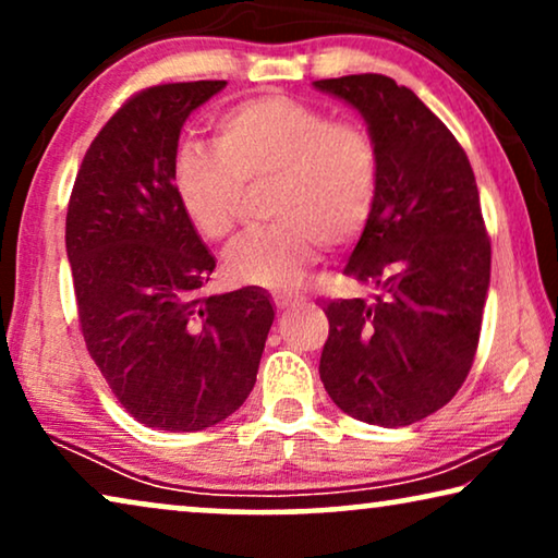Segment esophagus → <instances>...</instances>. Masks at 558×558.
<instances>
[{
    "label": "esophagus",
    "instance_id": "34e87169",
    "mask_svg": "<svg viewBox=\"0 0 558 558\" xmlns=\"http://www.w3.org/2000/svg\"><path fill=\"white\" fill-rule=\"evenodd\" d=\"M271 300H274V304H277L279 310H287V307H292V304H296V302H302V296L300 294H292V292H277V294H271Z\"/></svg>",
    "mask_w": 558,
    "mask_h": 558
}]
</instances>
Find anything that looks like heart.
<instances>
[{
	"mask_svg": "<svg viewBox=\"0 0 558 558\" xmlns=\"http://www.w3.org/2000/svg\"><path fill=\"white\" fill-rule=\"evenodd\" d=\"M378 147L355 121L289 96H258L216 119V147L182 144L172 159L174 195L205 241L231 239L243 187L269 182L266 216L226 256L239 284L287 289L315 262L317 246L345 248L371 223L378 201Z\"/></svg>",
	"mask_w": 558,
	"mask_h": 558,
	"instance_id": "1",
	"label": "heart"
}]
</instances>
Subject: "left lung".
I'll return each mask as SVG.
<instances>
[{"instance_id": "1", "label": "left lung", "mask_w": 558, "mask_h": 558, "mask_svg": "<svg viewBox=\"0 0 558 558\" xmlns=\"http://www.w3.org/2000/svg\"><path fill=\"white\" fill-rule=\"evenodd\" d=\"M378 147V201L345 266L376 302L330 300L319 378L348 416L409 426L452 401L475 361L490 239L470 159L414 90L378 73L315 81Z\"/></svg>"}]
</instances>
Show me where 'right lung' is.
Listing matches in <instances>:
<instances>
[{
	"mask_svg": "<svg viewBox=\"0 0 558 558\" xmlns=\"http://www.w3.org/2000/svg\"><path fill=\"white\" fill-rule=\"evenodd\" d=\"M226 81L162 83L134 94L90 142L65 218L83 340L136 422L201 432L256 384L274 323L269 294L205 296L216 258L172 185L180 129Z\"/></svg>",
	"mask_w": 558,
	"mask_h": 558,
	"instance_id": "right-lung-1",
	"label": "right lung"
}]
</instances>
